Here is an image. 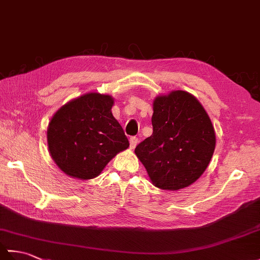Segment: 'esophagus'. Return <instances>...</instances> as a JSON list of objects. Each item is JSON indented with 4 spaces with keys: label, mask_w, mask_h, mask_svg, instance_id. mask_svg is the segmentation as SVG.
<instances>
[{
    "label": "esophagus",
    "mask_w": 260,
    "mask_h": 260,
    "mask_svg": "<svg viewBox=\"0 0 260 260\" xmlns=\"http://www.w3.org/2000/svg\"><path fill=\"white\" fill-rule=\"evenodd\" d=\"M137 143H139V139H137L136 136H132L129 139V145L131 148H135V146L137 145Z\"/></svg>",
    "instance_id": "1"
}]
</instances>
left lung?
I'll return each mask as SVG.
<instances>
[{"mask_svg": "<svg viewBox=\"0 0 260 260\" xmlns=\"http://www.w3.org/2000/svg\"><path fill=\"white\" fill-rule=\"evenodd\" d=\"M153 110V134L135 154L154 185L183 189L200 178L213 155L212 123L198 99L183 90L156 97Z\"/></svg>", "mask_w": 260, "mask_h": 260, "instance_id": "obj_1", "label": "left lung"}]
</instances>
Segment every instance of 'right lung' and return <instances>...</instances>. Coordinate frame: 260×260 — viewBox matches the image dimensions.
Masks as SVG:
<instances>
[{"label": "right lung", "mask_w": 260, "mask_h": 260, "mask_svg": "<svg viewBox=\"0 0 260 260\" xmlns=\"http://www.w3.org/2000/svg\"><path fill=\"white\" fill-rule=\"evenodd\" d=\"M113 104L110 96L90 92L54 114L47 132L49 151L67 175L95 178L116 154L129 146L110 110Z\"/></svg>", "instance_id": "obj_1"}]
</instances>
